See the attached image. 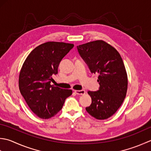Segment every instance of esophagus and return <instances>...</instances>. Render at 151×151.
<instances>
[{
    "mask_svg": "<svg viewBox=\"0 0 151 151\" xmlns=\"http://www.w3.org/2000/svg\"><path fill=\"white\" fill-rule=\"evenodd\" d=\"M75 93L78 94V95H83L85 94V90H80V91H78V90H76L74 91Z\"/></svg>",
    "mask_w": 151,
    "mask_h": 151,
    "instance_id": "obj_1",
    "label": "esophagus"
}]
</instances>
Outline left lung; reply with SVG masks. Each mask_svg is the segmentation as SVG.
<instances>
[{"mask_svg": "<svg viewBox=\"0 0 151 151\" xmlns=\"http://www.w3.org/2000/svg\"><path fill=\"white\" fill-rule=\"evenodd\" d=\"M91 73H98L99 89L88 91L92 99L87 111L96 119H106L117 111L126 97L127 73L119 52L102 40L77 46Z\"/></svg>", "mask_w": 151, "mask_h": 151, "instance_id": "left-lung-1", "label": "left lung"}]
</instances>
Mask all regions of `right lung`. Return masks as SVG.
Masks as SVG:
<instances>
[{
    "label": "right lung",
    "mask_w": 151,
    "mask_h": 151,
    "mask_svg": "<svg viewBox=\"0 0 151 151\" xmlns=\"http://www.w3.org/2000/svg\"><path fill=\"white\" fill-rule=\"evenodd\" d=\"M74 45L49 42L34 49L27 57L19 78L20 93L27 105L40 118L47 119L62 109L72 90L51 85L63 58Z\"/></svg>",
    "instance_id": "obj_1"
}]
</instances>
